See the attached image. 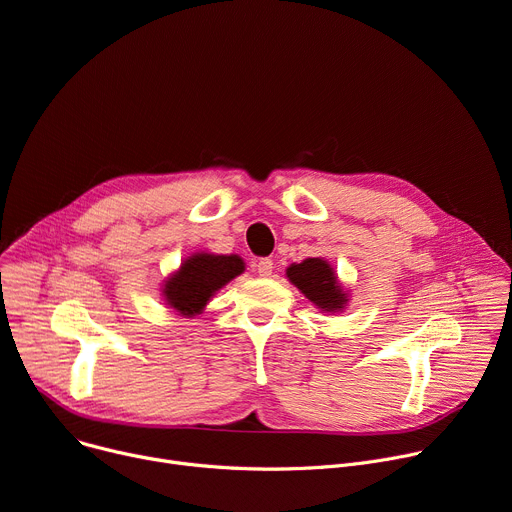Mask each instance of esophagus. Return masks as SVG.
Masks as SVG:
<instances>
[{"instance_id": "34e87169", "label": "esophagus", "mask_w": 512, "mask_h": 512, "mask_svg": "<svg viewBox=\"0 0 512 512\" xmlns=\"http://www.w3.org/2000/svg\"><path fill=\"white\" fill-rule=\"evenodd\" d=\"M256 270L260 277H270L272 270H274V262L270 258H260L258 264H256Z\"/></svg>"}]
</instances>
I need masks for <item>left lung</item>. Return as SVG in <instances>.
<instances>
[{
	"instance_id": "obj_1",
	"label": "left lung",
	"mask_w": 512,
	"mask_h": 512,
	"mask_svg": "<svg viewBox=\"0 0 512 512\" xmlns=\"http://www.w3.org/2000/svg\"><path fill=\"white\" fill-rule=\"evenodd\" d=\"M287 277L309 301L324 311H336L348 301L338 287L334 270L322 258H307L301 264H291Z\"/></svg>"
}]
</instances>
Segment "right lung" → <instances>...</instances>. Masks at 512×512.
I'll use <instances>...</instances> for the list:
<instances>
[{
	"label": "right lung",
	"mask_w": 512,
	"mask_h": 512,
	"mask_svg": "<svg viewBox=\"0 0 512 512\" xmlns=\"http://www.w3.org/2000/svg\"><path fill=\"white\" fill-rule=\"evenodd\" d=\"M242 272L244 260L240 256L194 254L184 260L170 281H166L164 297L182 316H194V313H201L215 291Z\"/></svg>",
	"instance_id": "obj_1"
}]
</instances>
